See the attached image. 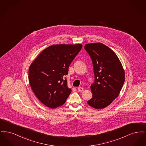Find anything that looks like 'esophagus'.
Masks as SVG:
<instances>
[{
	"label": "esophagus",
	"instance_id": "34e87169",
	"mask_svg": "<svg viewBox=\"0 0 146 146\" xmlns=\"http://www.w3.org/2000/svg\"><path fill=\"white\" fill-rule=\"evenodd\" d=\"M78 90L79 91V92H82L84 91V89L82 87H78Z\"/></svg>",
	"mask_w": 146,
	"mask_h": 146
}]
</instances>
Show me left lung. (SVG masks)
Instances as JSON below:
<instances>
[{
	"label": "left lung",
	"instance_id": "1",
	"mask_svg": "<svg viewBox=\"0 0 146 146\" xmlns=\"http://www.w3.org/2000/svg\"><path fill=\"white\" fill-rule=\"evenodd\" d=\"M84 49L90 56L95 82L91 85V107L102 109L118 97L125 81V72L115 53L101 42L87 44Z\"/></svg>",
	"mask_w": 146,
	"mask_h": 146
}]
</instances>
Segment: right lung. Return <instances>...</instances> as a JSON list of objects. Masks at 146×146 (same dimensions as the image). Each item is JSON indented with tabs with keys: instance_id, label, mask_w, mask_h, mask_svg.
<instances>
[{
	"instance_id": "obj_1",
	"label": "right lung",
	"mask_w": 146,
	"mask_h": 146,
	"mask_svg": "<svg viewBox=\"0 0 146 146\" xmlns=\"http://www.w3.org/2000/svg\"><path fill=\"white\" fill-rule=\"evenodd\" d=\"M82 44H56L44 49L29 68L28 79L35 95L44 105L55 108L65 103L72 90L65 76Z\"/></svg>"
}]
</instances>
